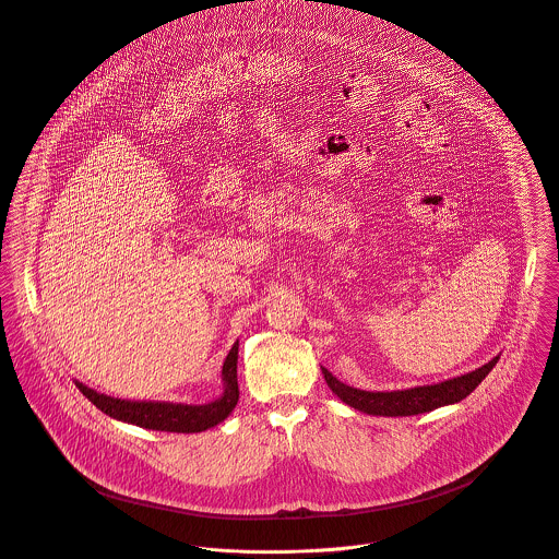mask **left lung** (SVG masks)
I'll use <instances>...</instances> for the list:
<instances>
[{"label":"left lung","mask_w":559,"mask_h":559,"mask_svg":"<svg viewBox=\"0 0 559 559\" xmlns=\"http://www.w3.org/2000/svg\"><path fill=\"white\" fill-rule=\"evenodd\" d=\"M499 361V355L492 357L488 364H484L478 370L461 374L456 379H448L437 385H421L411 390H396V392H366L350 388L342 381H337L326 368L320 366L322 377L329 385V390L342 400L344 404L364 411L368 415H383V417H406V415H419L435 411L439 406L456 404L467 399L479 383L486 379V374L495 368Z\"/></svg>","instance_id":"8db88e82"}]
</instances>
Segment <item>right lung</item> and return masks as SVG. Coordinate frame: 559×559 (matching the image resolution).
Wrapping results in <instances>:
<instances>
[{
	"instance_id": "1",
	"label": "right lung",
	"mask_w": 559,
	"mask_h": 559,
	"mask_svg": "<svg viewBox=\"0 0 559 559\" xmlns=\"http://www.w3.org/2000/svg\"><path fill=\"white\" fill-rule=\"evenodd\" d=\"M237 361H239V340L230 348L224 368L222 396L206 404H182V402H159V400H122L98 394L75 381L81 394L90 400L105 415L163 432H202L222 424L239 402V381H237Z\"/></svg>"
}]
</instances>
